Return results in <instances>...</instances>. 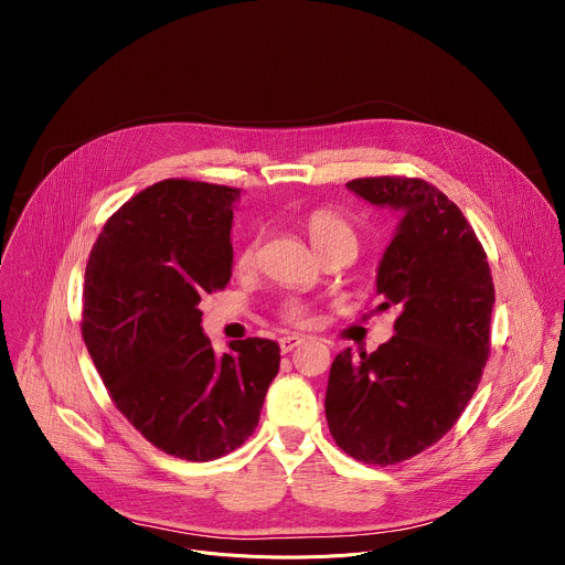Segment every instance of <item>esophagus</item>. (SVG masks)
<instances>
[{"mask_svg":"<svg viewBox=\"0 0 565 565\" xmlns=\"http://www.w3.org/2000/svg\"><path fill=\"white\" fill-rule=\"evenodd\" d=\"M299 344H303V338H301V335H284V338L279 340L281 353H290V351L297 349Z\"/></svg>","mask_w":565,"mask_h":565,"instance_id":"obj_1","label":"esophagus"}]
</instances>
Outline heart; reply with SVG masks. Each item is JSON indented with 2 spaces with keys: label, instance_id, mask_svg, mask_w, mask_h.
<instances>
[{
  "label": "heart",
  "instance_id": "b5f03b06",
  "mask_svg": "<svg viewBox=\"0 0 565 565\" xmlns=\"http://www.w3.org/2000/svg\"><path fill=\"white\" fill-rule=\"evenodd\" d=\"M303 227H306V234L310 238L312 248L317 250V255H324L338 246H351V248L358 246V234H355L353 223L335 210H327V207L312 210L306 216ZM255 264H257V244H250L241 250V255L236 259V270L250 273L255 268ZM281 319L288 321V324L301 327L308 321V308L303 303L290 299L281 306Z\"/></svg>",
  "mask_w": 565,
  "mask_h": 565
}]
</instances>
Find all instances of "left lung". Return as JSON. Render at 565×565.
Wrapping results in <instances>:
<instances>
[{
	"label": "left lung",
	"instance_id": "obj_1",
	"mask_svg": "<svg viewBox=\"0 0 565 565\" xmlns=\"http://www.w3.org/2000/svg\"><path fill=\"white\" fill-rule=\"evenodd\" d=\"M347 188L402 212L377 268L382 303L369 312L397 317L377 351L335 358L324 407L340 449L386 467L438 443L476 393L490 358L494 281L473 227L436 185L369 177Z\"/></svg>",
	"mask_w": 565,
	"mask_h": 565
}]
</instances>
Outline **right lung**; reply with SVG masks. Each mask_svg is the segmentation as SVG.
Segmentation results:
<instances>
[{"mask_svg": "<svg viewBox=\"0 0 565 565\" xmlns=\"http://www.w3.org/2000/svg\"><path fill=\"white\" fill-rule=\"evenodd\" d=\"M241 190L166 179L114 212L92 248L83 338L116 409L156 449L207 462L244 445L279 371V347L248 338L214 355L199 301L232 277Z\"/></svg>", "mask_w": 565, "mask_h": 565, "instance_id": "obj_1", "label": "right lung"}]
</instances>
